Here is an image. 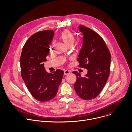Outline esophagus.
<instances>
[{"mask_svg":"<svg viewBox=\"0 0 132 132\" xmlns=\"http://www.w3.org/2000/svg\"><path fill=\"white\" fill-rule=\"evenodd\" d=\"M70 71H69V70H64V74L65 75H68V74H70Z\"/></svg>","mask_w":132,"mask_h":132,"instance_id":"1","label":"esophagus"}]
</instances>
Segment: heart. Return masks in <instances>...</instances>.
Returning a JSON list of instances; mask_svg holds the SVG:
<instances>
[{"mask_svg": "<svg viewBox=\"0 0 132 132\" xmlns=\"http://www.w3.org/2000/svg\"><path fill=\"white\" fill-rule=\"evenodd\" d=\"M60 38L68 47L72 46L75 42L74 36L68 30L63 31L60 34Z\"/></svg>", "mask_w": 132, "mask_h": 132, "instance_id": "obj_1", "label": "heart"}]
</instances>
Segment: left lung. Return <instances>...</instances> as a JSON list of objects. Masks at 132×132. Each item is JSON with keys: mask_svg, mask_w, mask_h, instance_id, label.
Wrapping results in <instances>:
<instances>
[{"mask_svg": "<svg viewBox=\"0 0 132 132\" xmlns=\"http://www.w3.org/2000/svg\"><path fill=\"white\" fill-rule=\"evenodd\" d=\"M83 35V44L77 61L79 67L87 70L85 77L77 71L74 85L78 96L84 100L96 98L106 84L110 73V52L102 38L84 25L79 26Z\"/></svg>", "mask_w": 132, "mask_h": 132, "instance_id": "1", "label": "left lung"}]
</instances>
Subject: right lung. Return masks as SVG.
Segmentation results:
<instances>
[{
    "label": "right lung",
    "instance_id": "add662e5",
    "mask_svg": "<svg viewBox=\"0 0 132 132\" xmlns=\"http://www.w3.org/2000/svg\"><path fill=\"white\" fill-rule=\"evenodd\" d=\"M53 30H45L32 35L24 44L20 57L21 74L33 97L39 101L54 98L61 82L64 72L58 69L48 73L44 62L47 61Z\"/></svg>",
    "mask_w": 132,
    "mask_h": 132
}]
</instances>
